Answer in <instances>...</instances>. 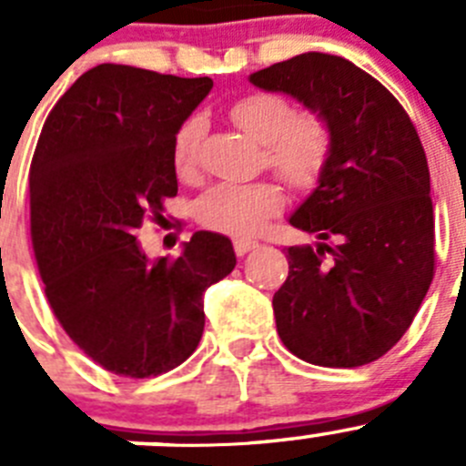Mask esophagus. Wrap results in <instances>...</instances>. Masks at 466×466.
Returning a JSON list of instances; mask_svg holds the SVG:
<instances>
[{"mask_svg":"<svg viewBox=\"0 0 466 466\" xmlns=\"http://www.w3.org/2000/svg\"><path fill=\"white\" fill-rule=\"evenodd\" d=\"M259 243L258 241H250V238H237L234 241V253L238 255V258H243L246 253H250V250H255Z\"/></svg>","mask_w":466,"mask_h":466,"instance_id":"obj_1","label":"esophagus"}]
</instances>
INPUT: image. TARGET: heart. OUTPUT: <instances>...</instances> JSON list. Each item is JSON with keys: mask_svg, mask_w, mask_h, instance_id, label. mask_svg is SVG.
Returning <instances> with one entry per match:
<instances>
[{"mask_svg": "<svg viewBox=\"0 0 466 466\" xmlns=\"http://www.w3.org/2000/svg\"><path fill=\"white\" fill-rule=\"evenodd\" d=\"M229 116L253 140L264 145V163L294 188H308L319 179L329 151L331 130L315 112L294 115L292 103L268 91H253L232 103ZM204 121L188 116L174 133L172 158L179 177L198 169ZM285 207L273 184H216L199 198L198 218L204 228L248 237L255 234Z\"/></svg>", "mask_w": 466, "mask_h": 466, "instance_id": "1", "label": "heart"}]
</instances>
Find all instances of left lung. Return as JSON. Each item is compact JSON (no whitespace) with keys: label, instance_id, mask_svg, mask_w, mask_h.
<instances>
[{"label":"left lung","instance_id":"1","mask_svg":"<svg viewBox=\"0 0 466 466\" xmlns=\"http://www.w3.org/2000/svg\"><path fill=\"white\" fill-rule=\"evenodd\" d=\"M331 130L317 188L289 223L317 246L287 248L273 294L278 336L299 359L359 368L410 329L434 276V213L423 145L398 98L350 59L306 52L253 73Z\"/></svg>","mask_w":466,"mask_h":466}]
</instances>
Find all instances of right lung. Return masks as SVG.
Segmentation results:
<instances>
[{
  "label": "right lung",
  "instance_id": "obj_1",
  "mask_svg": "<svg viewBox=\"0 0 466 466\" xmlns=\"http://www.w3.org/2000/svg\"><path fill=\"white\" fill-rule=\"evenodd\" d=\"M211 77L101 64L43 124L32 167V246L52 312L106 370L145 380L184 363L204 331V292L237 264L232 241L195 232L151 262L135 229L174 198V133Z\"/></svg>",
  "mask_w": 466,
  "mask_h": 466
}]
</instances>
